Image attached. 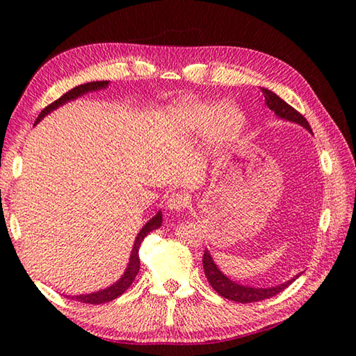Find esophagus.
Masks as SVG:
<instances>
[{
  "instance_id": "1",
  "label": "esophagus",
  "mask_w": 356,
  "mask_h": 356,
  "mask_svg": "<svg viewBox=\"0 0 356 356\" xmlns=\"http://www.w3.org/2000/svg\"><path fill=\"white\" fill-rule=\"evenodd\" d=\"M188 205V197L182 193H172L168 200H166V208L174 213H180V211L185 209Z\"/></svg>"
}]
</instances>
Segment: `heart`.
I'll return each instance as SVG.
<instances>
[{
	"instance_id": "heart-1",
	"label": "heart",
	"mask_w": 356,
	"mask_h": 356,
	"mask_svg": "<svg viewBox=\"0 0 356 356\" xmlns=\"http://www.w3.org/2000/svg\"><path fill=\"white\" fill-rule=\"evenodd\" d=\"M185 122L193 130L208 125V133L216 143H228L238 138L245 118L234 105L216 107L208 102H194L185 108Z\"/></svg>"
}]
</instances>
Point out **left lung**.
<instances>
[{
	"mask_svg": "<svg viewBox=\"0 0 356 356\" xmlns=\"http://www.w3.org/2000/svg\"><path fill=\"white\" fill-rule=\"evenodd\" d=\"M261 93L264 96V102H266L269 110L274 111L278 118L289 120V122L300 124L301 127H305L309 133H312V128H311V125H309L306 118L303 115H300V113L293 107H291L289 104L284 102L282 97L277 96L275 93H272L268 88H261ZM202 261H203V269H205V275L208 278L209 284L213 286V289L218 295H222V297L228 298L231 301H237V303H255V301H261V300L274 297V295L284 291L286 287L289 286L292 282H295V280H297L300 275V274L295 275L293 278L289 280V282H286L280 286L252 287V286L238 284L226 277L223 272L216 266V263L213 260V257H211L208 249H205V254H203Z\"/></svg>",
	"mask_w": 356,
	"mask_h": 356,
	"instance_id": "8db88e82",
	"label": "left lung"
}]
</instances>
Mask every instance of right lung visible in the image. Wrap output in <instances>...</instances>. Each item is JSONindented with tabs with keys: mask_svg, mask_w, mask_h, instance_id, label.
<instances>
[{
	"mask_svg": "<svg viewBox=\"0 0 356 356\" xmlns=\"http://www.w3.org/2000/svg\"><path fill=\"white\" fill-rule=\"evenodd\" d=\"M107 86H108V81H96V82H87V84H81L78 87L72 88L70 92H67L65 95H63L61 97H59V99H56L55 102H51L50 105H47V107H45L40 113V116H38L35 124L40 122V120L45 115H49L51 110L58 108L59 105H63L65 102L76 99V97L82 96L84 93L105 88ZM161 225H162V213H161V211H159V213L153 218H149V222L145 223V226H143V228L140 229V232L138 234V237H136L133 251H131V255H130V263H128V266H127V269L124 272V275L120 277L115 284H111L110 287H107V289L97 291V292H93V293H87V295H65V297L67 298H72V300H76V301H81V303H87V305H102V303H108V301L118 298L119 295H122L128 289V287L133 284L134 278H136V275H138V272H139V268H140L139 246L142 243V240L148 236V232L154 231L157 228H161Z\"/></svg>",
	"mask_w": 356,
	"mask_h": 356,
	"instance_id": "obj_1",
	"label": "right lung"
}]
</instances>
